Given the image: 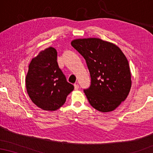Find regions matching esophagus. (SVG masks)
I'll list each match as a JSON object with an SVG mask.
<instances>
[{
	"label": "esophagus",
	"mask_w": 153,
	"mask_h": 153,
	"mask_svg": "<svg viewBox=\"0 0 153 153\" xmlns=\"http://www.w3.org/2000/svg\"><path fill=\"white\" fill-rule=\"evenodd\" d=\"M74 86L75 90H78L79 89V84H77V83H75V84L74 85Z\"/></svg>",
	"instance_id": "34e87169"
}]
</instances>
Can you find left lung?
Listing matches in <instances>:
<instances>
[{
  "instance_id": "1",
  "label": "left lung",
  "mask_w": 153,
  "mask_h": 153,
  "mask_svg": "<svg viewBox=\"0 0 153 153\" xmlns=\"http://www.w3.org/2000/svg\"><path fill=\"white\" fill-rule=\"evenodd\" d=\"M71 45L85 58L91 74V87L84 90L90 104L100 112L113 111L131 89L126 56L115 44L97 37L76 39Z\"/></svg>"
}]
</instances>
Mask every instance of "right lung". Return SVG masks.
Segmentation results:
<instances>
[{
  "label": "right lung",
  "mask_w": 153,
  "mask_h": 153,
  "mask_svg": "<svg viewBox=\"0 0 153 153\" xmlns=\"http://www.w3.org/2000/svg\"><path fill=\"white\" fill-rule=\"evenodd\" d=\"M26 87L32 102L42 110L53 111L65 104L74 85L66 81L58 67L55 48L48 47L31 60Z\"/></svg>",
  "instance_id": "1"
}]
</instances>
